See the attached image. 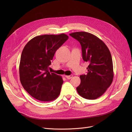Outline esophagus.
<instances>
[{
  "mask_svg": "<svg viewBox=\"0 0 132 132\" xmlns=\"http://www.w3.org/2000/svg\"><path fill=\"white\" fill-rule=\"evenodd\" d=\"M65 77H66L67 79H71L73 77V75H65Z\"/></svg>",
  "mask_w": 132,
  "mask_h": 132,
  "instance_id": "esophagus-1",
  "label": "esophagus"
}]
</instances>
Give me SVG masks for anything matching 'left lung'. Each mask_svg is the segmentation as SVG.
<instances>
[{
    "mask_svg": "<svg viewBox=\"0 0 132 132\" xmlns=\"http://www.w3.org/2000/svg\"><path fill=\"white\" fill-rule=\"evenodd\" d=\"M70 35L79 42L82 58L89 62L87 74L80 76L81 83L77 92L84 98L95 100L106 91L113 81L111 54L106 44L92 34L79 31Z\"/></svg>",
    "mask_w": 132,
    "mask_h": 132,
    "instance_id": "1",
    "label": "left lung"
}]
</instances>
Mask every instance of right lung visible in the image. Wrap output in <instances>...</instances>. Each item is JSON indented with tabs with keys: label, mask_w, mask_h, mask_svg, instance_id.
Here are the masks:
<instances>
[{
	"label": "right lung",
	"mask_w": 132,
	"mask_h": 132,
	"mask_svg": "<svg viewBox=\"0 0 132 132\" xmlns=\"http://www.w3.org/2000/svg\"><path fill=\"white\" fill-rule=\"evenodd\" d=\"M68 39L65 34L43 35L34 37L24 47L19 65L20 79L32 97L50 102L59 96L63 80L48 69L55 51Z\"/></svg>",
	"instance_id": "1"
}]
</instances>
